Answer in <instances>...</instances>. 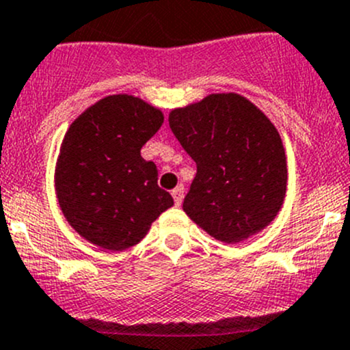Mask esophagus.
Instances as JSON below:
<instances>
[{
	"label": "esophagus",
	"instance_id": "esophagus-1",
	"mask_svg": "<svg viewBox=\"0 0 350 350\" xmlns=\"http://www.w3.org/2000/svg\"><path fill=\"white\" fill-rule=\"evenodd\" d=\"M172 196H173V201H175V204L180 206L182 199H184V185H178V187L173 189Z\"/></svg>",
	"mask_w": 350,
	"mask_h": 350
}]
</instances>
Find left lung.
I'll list each match as a JSON object with an SVG mask.
<instances>
[{"instance_id":"1","label":"left lung","mask_w":350,"mask_h":350,"mask_svg":"<svg viewBox=\"0 0 350 350\" xmlns=\"http://www.w3.org/2000/svg\"><path fill=\"white\" fill-rule=\"evenodd\" d=\"M170 129L198 165L184 211L206 234L237 244L275 219L287 192V158L271 120L235 92L175 108Z\"/></svg>"}]
</instances>
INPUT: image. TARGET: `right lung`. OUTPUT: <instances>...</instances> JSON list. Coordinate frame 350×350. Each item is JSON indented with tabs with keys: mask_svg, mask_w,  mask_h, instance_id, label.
<instances>
[{
	"mask_svg": "<svg viewBox=\"0 0 350 350\" xmlns=\"http://www.w3.org/2000/svg\"><path fill=\"white\" fill-rule=\"evenodd\" d=\"M163 111L132 94H111L66 131L55 166L59 209L81 237L106 251L139 244L173 206L158 168L141 149L163 125Z\"/></svg>",
	"mask_w": 350,
	"mask_h": 350,
	"instance_id": "1",
	"label": "right lung"
}]
</instances>
